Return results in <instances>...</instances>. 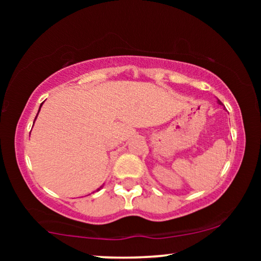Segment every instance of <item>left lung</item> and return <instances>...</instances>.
Returning <instances> with one entry per match:
<instances>
[{"label": "left lung", "instance_id": "left-lung-1", "mask_svg": "<svg viewBox=\"0 0 261 261\" xmlns=\"http://www.w3.org/2000/svg\"><path fill=\"white\" fill-rule=\"evenodd\" d=\"M219 102H220V101H219ZM220 105H221V102H220Z\"/></svg>", "mask_w": 261, "mask_h": 261}]
</instances>
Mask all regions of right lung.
I'll return each instance as SVG.
<instances>
[{
    "label": "right lung",
    "instance_id": "1",
    "mask_svg": "<svg viewBox=\"0 0 261 261\" xmlns=\"http://www.w3.org/2000/svg\"><path fill=\"white\" fill-rule=\"evenodd\" d=\"M41 105H42V103H41ZM40 107H41V106H40ZM39 110H40V109H39ZM37 116H38V115H37ZM35 119H37V117H35Z\"/></svg>",
    "mask_w": 261,
    "mask_h": 261
}]
</instances>
